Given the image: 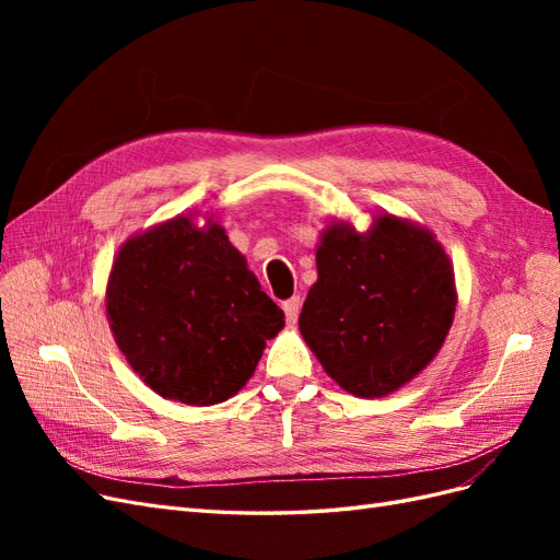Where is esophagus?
Wrapping results in <instances>:
<instances>
[{"label": "esophagus", "mask_w": 560, "mask_h": 560, "mask_svg": "<svg viewBox=\"0 0 560 560\" xmlns=\"http://www.w3.org/2000/svg\"><path fill=\"white\" fill-rule=\"evenodd\" d=\"M282 311H284L287 322H290V325H294L296 317H299V311H301V299H299V296H292V299L282 301Z\"/></svg>", "instance_id": "obj_1"}]
</instances>
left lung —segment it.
Returning a JSON list of instances; mask_svg holds the SVG:
<instances>
[{"label": "left lung", "mask_w": 560, "mask_h": 560, "mask_svg": "<svg viewBox=\"0 0 560 560\" xmlns=\"http://www.w3.org/2000/svg\"><path fill=\"white\" fill-rule=\"evenodd\" d=\"M455 313L444 247L393 214L371 231L334 224L317 247V282L299 315L301 336L354 397H385L442 348Z\"/></svg>", "instance_id": "left-lung-1"}]
</instances>
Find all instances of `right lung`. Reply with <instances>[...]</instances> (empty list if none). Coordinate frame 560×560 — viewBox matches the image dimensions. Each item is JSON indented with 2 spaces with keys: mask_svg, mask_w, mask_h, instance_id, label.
I'll list each match as a JSON object with an SVG mask.
<instances>
[{
  "mask_svg": "<svg viewBox=\"0 0 560 560\" xmlns=\"http://www.w3.org/2000/svg\"><path fill=\"white\" fill-rule=\"evenodd\" d=\"M107 317L135 374L165 399L226 401L284 327L224 229L175 217L130 238L112 266Z\"/></svg>",
  "mask_w": 560,
  "mask_h": 560,
  "instance_id": "right-lung-1",
  "label": "right lung"
}]
</instances>
